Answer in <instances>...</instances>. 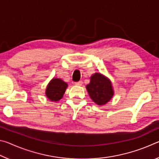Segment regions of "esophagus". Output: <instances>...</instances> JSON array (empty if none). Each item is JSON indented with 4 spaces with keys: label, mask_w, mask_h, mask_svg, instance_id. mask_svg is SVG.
Returning <instances> with one entry per match:
<instances>
[{
    "label": "esophagus",
    "mask_w": 159,
    "mask_h": 159,
    "mask_svg": "<svg viewBox=\"0 0 159 159\" xmlns=\"http://www.w3.org/2000/svg\"><path fill=\"white\" fill-rule=\"evenodd\" d=\"M83 84V82L82 81H78V82H75V85H78V86H80Z\"/></svg>",
    "instance_id": "esophagus-1"
}]
</instances>
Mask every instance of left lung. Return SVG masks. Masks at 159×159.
Masks as SVG:
<instances>
[{
	"instance_id": "8db88e82",
	"label": "left lung",
	"mask_w": 159,
	"mask_h": 159,
	"mask_svg": "<svg viewBox=\"0 0 159 159\" xmlns=\"http://www.w3.org/2000/svg\"><path fill=\"white\" fill-rule=\"evenodd\" d=\"M90 98L98 105H104L114 95L111 80L100 73L94 74L90 77V82L86 85Z\"/></svg>"
}]
</instances>
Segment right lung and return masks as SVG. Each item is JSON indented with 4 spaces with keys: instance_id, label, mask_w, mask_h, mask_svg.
I'll list each match as a JSON object with an SVG mask.
<instances>
[{
    "instance_id": "right-lung-1",
    "label": "right lung",
    "mask_w": 159,
    "mask_h": 159,
    "mask_svg": "<svg viewBox=\"0 0 159 159\" xmlns=\"http://www.w3.org/2000/svg\"><path fill=\"white\" fill-rule=\"evenodd\" d=\"M68 85L60 79L54 78L50 80L45 90L47 98L52 102H57L62 98Z\"/></svg>"
}]
</instances>
